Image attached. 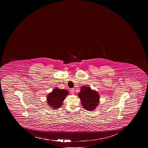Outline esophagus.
<instances>
[{
  "mask_svg": "<svg viewBox=\"0 0 148 148\" xmlns=\"http://www.w3.org/2000/svg\"><path fill=\"white\" fill-rule=\"evenodd\" d=\"M70 92L72 95H74V92H75L74 89H71L70 90Z\"/></svg>",
  "mask_w": 148,
  "mask_h": 148,
  "instance_id": "1",
  "label": "esophagus"
}]
</instances>
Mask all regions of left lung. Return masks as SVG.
<instances>
[{
    "mask_svg": "<svg viewBox=\"0 0 148 148\" xmlns=\"http://www.w3.org/2000/svg\"><path fill=\"white\" fill-rule=\"evenodd\" d=\"M82 106L88 111L95 109L99 103V96L96 91L92 90L89 87L83 86L81 87L78 93Z\"/></svg>",
    "mask_w": 148,
    "mask_h": 148,
    "instance_id": "8db88e82",
    "label": "left lung"
}]
</instances>
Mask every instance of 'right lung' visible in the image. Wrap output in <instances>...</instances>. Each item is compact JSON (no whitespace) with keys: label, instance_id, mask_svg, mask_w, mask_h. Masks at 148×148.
<instances>
[{"label":"right lung","instance_id":"right-lung-1","mask_svg":"<svg viewBox=\"0 0 148 148\" xmlns=\"http://www.w3.org/2000/svg\"><path fill=\"white\" fill-rule=\"evenodd\" d=\"M68 94L69 93L66 90L55 88L52 92L47 95V103L53 109L58 108L62 105L63 101Z\"/></svg>","mask_w":148,"mask_h":148}]
</instances>
